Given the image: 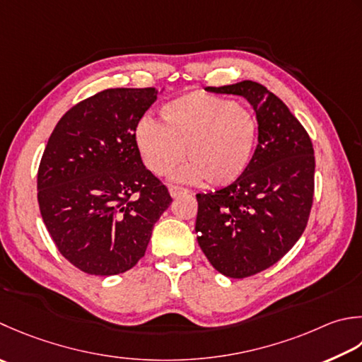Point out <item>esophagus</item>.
<instances>
[{"mask_svg":"<svg viewBox=\"0 0 362 362\" xmlns=\"http://www.w3.org/2000/svg\"><path fill=\"white\" fill-rule=\"evenodd\" d=\"M189 189L183 188V187H179V185H169V194H171L173 197H177L180 194H187Z\"/></svg>","mask_w":362,"mask_h":362,"instance_id":"34e87169","label":"esophagus"}]
</instances>
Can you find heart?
Segmentation results:
<instances>
[{"mask_svg":"<svg viewBox=\"0 0 362 362\" xmlns=\"http://www.w3.org/2000/svg\"><path fill=\"white\" fill-rule=\"evenodd\" d=\"M257 120L250 108L229 98L193 90L160 108V124L143 119L134 144L148 171L166 175L183 160L180 180L211 187L235 182L246 171L256 143Z\"/></svg>","mask_w":362,"mask_h":362,"instance_id":"obj_1","label":"heart"}]
</instances>
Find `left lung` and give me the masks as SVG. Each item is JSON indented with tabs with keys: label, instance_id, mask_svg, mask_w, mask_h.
Instances as JSON below:
<instances>
[{
	"label": "left lung",
	"instance_id": "8db88e82",
	"mask_svg": "<svg viewBox=\"0 0 362 362\" xmlns=\"http://www.w3.org/2000/svg\"><path fill=\"white\" fill-rule=\"evenodd\" d=\"M252 105L259 144L246 171L215 193H199L197 243L216 272L243 279L267 270L298 242L314 201V147L286 103L256 81L207 88Z\"/></svg>",
	"mask_w": 362,
	"mask_h": 362
}]
</instances>
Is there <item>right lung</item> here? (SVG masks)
Segmentation results:
<instances>
[{
    "label": "right lung",
    "mask_w": 362,
    "mask_h": 362,
    "mask_svg": "<svg viewBox=\"0 0 362 362\" xmlns=\"http://www.w3.org/2000/svg\"><path fill=\"white\" fill-rule=\"evenodd\" d=\"M155 88L105 89L72 106L37 171L40 215L58 251L88 274L129 272L173 197L146 169L134 130Z\"/></svg>",
    "instance_id": "right-lung-1"
}]
</instances>
